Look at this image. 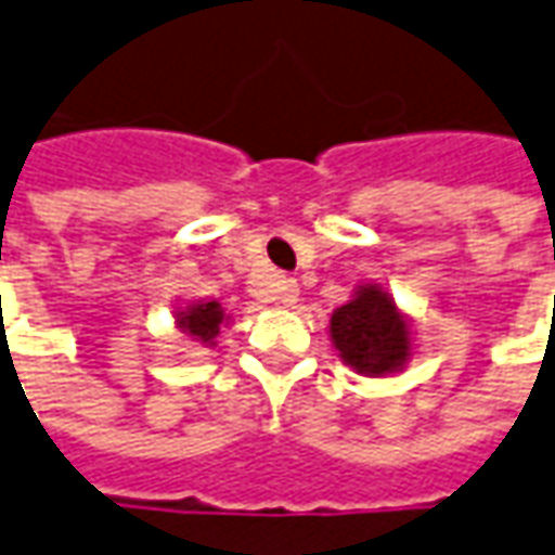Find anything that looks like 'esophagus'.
<instances>
[{"label": "esophagus", "mask_w": 555, "mask_h": 555, "mask_svg": "<svg viewBox=\"0 0 555 555\" xmlns=\"http://www.w3.org/2000/svg\"><path fill=\"white\" fill-rule=\"evenodd\" d=\"M278 301H281L284 308H296V301H298L296 281H289V278H284V281H281V286H278Z\"/></svg>", "instance_id": "obj_1"}]
</instances>
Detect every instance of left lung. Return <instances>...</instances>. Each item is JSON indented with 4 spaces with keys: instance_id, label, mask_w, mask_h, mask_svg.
Returning <instances> with one entry per match:
<instances>
[{
    "instance_id": "left-lung-1",
    "label": "left lung",
    "mask_w": 555,
    "mask_h": 555,
    "mask_svg": "<svg viewBox=\"0 0 555 555\" xmlns=\"http://www.w3.org/2000/svg\"><path fill=\"white\" fill-rule=\"evenodd\" d=\"M328 334L337 359L359 376L400 373L415 352L410 317L383 284L371 281L356 286L347 305L334 310Z\"/></svg>"
}]
</instances>
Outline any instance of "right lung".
<instances>
[{"label":"right lung","instance_id":"add662e5","mask_svg":"<svg viewBox=\"0 0 555 555\" xmlns=\"http://www.w3.org/2000/svg\"><path fill=\"white\" fill-rule=\"evenodd\" d=\"M230 313L221 308V301H188L176 308V328L203 347H218L221 325H230Z\"/></svg>","mask_w":555,"mask_h":555}]
</instances>
